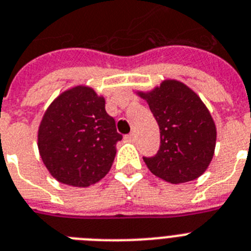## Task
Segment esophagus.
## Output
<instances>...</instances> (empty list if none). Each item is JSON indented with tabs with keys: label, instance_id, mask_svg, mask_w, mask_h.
Returning a JSON list of instances; mask_svg holds the SVG:
<instances>
[{
	"label": "esophagus",
	"instance_id": "34e87169",
	"mask_svg": "<svg viewBox=\"0 0 251 251\" xmlns=\"http://www.w3.org/2000/svg\"><path fill=\"white\" fill-rule=\"evenodd\" d=\"M126 139H127L129 142H135L136 136H135V134H134V132H130L129 135H126Z\"/></svg>",
	"mask_w": 251,
	"mask_h": 251
}]
</instances>
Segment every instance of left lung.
<instances>
[{
  "label": "left lung",
  "mask_w": 251,
  "mask_h": 251,
  "mask_svg": "<svg viewBox=\"0 0 251 251\" xmlns=\"http://www.w3.org/2000/svg\"><path fill=\"white\" fill-rule=\"evenodd\" d=\"M136 94L147 100L161 132L157 154L143 158L149 171L171 184L201 176L214 155L217 129L201 97L175 79Z\"/></svg>",
  "instance_id": "left-lung-1"
}]
</instances>
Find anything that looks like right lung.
Returning a JSON list of instances; mask_svg holds the SVG:
<instances>
[{"mask_svg": "<svg viewBox=\"0 0 251 251\" xmlns=\"http://www.w3.org/2000/svg\"><path fill=\"white\" fill-rule=\"evenodd\" d=\"M104 104V97L93 88L76 85L46 109L38 127V149L50 176L61 184L90 186L112 167L122 135Z\"/></svg>", "mask_w": 251, "mask_h": 251, "instance_id": "1", "label": "right lung"}]
</instances>
